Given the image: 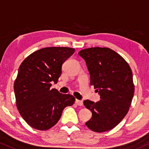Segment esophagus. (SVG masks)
Listing matches in <instances>:
<instances>
[{
	"mask_svg": "<svg viewBox=\"0 0 149 149\" xmlns=\"http://www.w3.org/2000/svg\"><path fill=\"white\" fill-rule=\"evenodd\" d=\"M75 103H76L77 105H78V106H83V102L81 100H76L75 101Z\"/></svg>",
	"mask_w": 149,
	"mask_h": 149,
	"instance_id": "obj_1",
	"label": "esophagus"
}]
</instances>
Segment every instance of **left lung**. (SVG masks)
<instances>
[{
  "label": "left lung",
  "mask_w": 149,
  "mask_h": 149,
  "mask_svg": "<svg viewBox=\"0 0 149 149\" xmlns=\"http://www.w3.org/2000/svg\"><path fill=\"white\" fill-rule=\"evenodd\" d=\"M79 55L85 60L91 85L101 98L97 102H84L92 113L86 125L95 132L111 130L124 119L132 104L134 94L132 69L121 55L108 47L84 49Z\"/></svg>",
  "instance_id": "8db88e82"
}]
</instances>
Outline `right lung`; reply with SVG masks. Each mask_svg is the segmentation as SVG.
<instances>
[{
	"label": "right lung",
	"instance_id": "obj_1",
	"mask_svg": "<svg viewBox=\"0 0 149 149\" xmlns=\"http://www.w3.org/2000/svg\"><path fill=\"white\" fill-rule=\"evenodd\" d=\"M75 49L50 47L38 49L23 60L14 82L16 107L28 125L38 130H47L60 120L62 111L72 106L75 98L51 89L62 74L64 62Z\"/></svg>",
	"mask_w": 149,
	"mask_h": 149
}]
</instances>
